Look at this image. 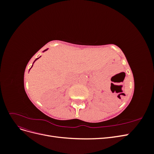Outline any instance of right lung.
Here are the masks:
<instances>
[{
	"label": "right lung",
	"mask_w": 154,
	"mask_h": 154,
	"mask_svg": "<svg viewBox=\"0 0 154 154\" xmlns=\"http://www.w3.org/2000/svg\"><path fill=\"white\" fill-rule=\"evenodd\" d=\"M46 50H47V49H45V51H46ZM40 57H39V58H40ZM36 58V60H35V61H36V60H38V58ZM35 62H33V63H35ZM32 66H33V65H32Z\"/></svg>",
	"instance_id": "obj_1"
}]
</instances>
